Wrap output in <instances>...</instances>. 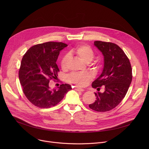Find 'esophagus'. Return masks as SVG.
I'll list each match as a JSON object with an SVG mask.
<instances>
[{
	"mask_svg": "<svg viewBox=\"0 0 149 149\" xmlns=\"http://www.w3.org/2000/svg\"><path fill=\"white\" fill-rule=\"evenodd\" d=\"M75 89L77 91H81V92H83L84 91V89H83L82 88H79V87H75Z\"/></svg>",
	"mask_w": 149,
	"mask_h": 149,
	"instance_id": "1",
	"label": "esophagus"
}]
</instances>
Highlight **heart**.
Masks as SVG:
<instances>
[{"label": "heart", "instance_id": "1", "mask_svg": "<svg viewBox=\"0 0 149 149\" xmlns=\"http://www.w3.org/2000/svg\"><path fill=\"white\" fill-rule=\"evenodd\" d=\"M72 54H75L85 63H89L94 57V52L90 46L81 45L71 50ZM69 56L66 54L61 61V67L63 69H66L68 65ZM92 79L91 75L88 73H73L68 77V81L74 83L79 86H85Z\"/></svg>", "mask_w": 149, "mask_h": 149}]
</instances>
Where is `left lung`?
<instances>
[{
    "label": "left lung",
    "mask_w": 149,
    "mask_h": 149,
    "mask_svg": "<svg viewBox=\"0 0 149 149\" xmlns=\"http://www.w3.org/2000/svg\"><path fill=\"white\" fill-rule=\"evenodd\" d=\"M93 45L103 54L104 67L92 87L99 91V87L104 86L105 90L95 93L96 100L89 107L104 112L118 106L126 95L132 82V67L126 55L117 45L101 41H95Z\"/></svg>",
    "instance_id": "1"
}]
</instances>
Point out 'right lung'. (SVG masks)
Listing matches in <instances>:
<instances>
[{
    "label": "right lung",
    "mask_w": 149,
    "mask_h": 149,
    "mask_svg": "<svg viewBox=\"0 0 149 149\" xmlns=\"http://www.w3.org/2000/svg\"><path fill=\"white\" fill-rule=\"evenodd\" d=\"M68 45L49 42L34 45L23 56L19 77L23 93L30 102L40 108H49L57 104L71 86L62 84L51 88L49 80L57 77L59 69L56 61L60 52Z\"/></svg>",
    "instance_id": "obj_1"
}]
</instances>
